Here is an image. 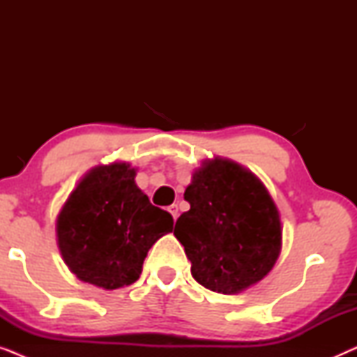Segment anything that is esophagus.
Returning <instances> with one entry per match:
<instances>
[{"mask_svg": "<svg viewBox=\"0 0 357 357\" xmlns=\"http://www.w3.org/2000/svg\"><path fill=\"white\" fill-rule=\"evenodd\" d=\"M167 211L172 214L174 221H177V218H178V206H177V204H170V206L167 208Z\"/></svg>", "mask_w": 357, "mask_h": 357, "instance_id": "34e87169", "label": "esophagus"}]
</instances>
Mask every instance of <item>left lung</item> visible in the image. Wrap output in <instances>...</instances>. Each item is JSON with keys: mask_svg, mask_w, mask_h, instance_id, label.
<instances>
[{"mask_svg": "<svg viewBox=\"0 0 357 357\" xmlns=\"http://www.w3.org/2000/svg\"><path fill=\"white\" fill-rule=\"evenodd\" d=\"M183 198L190 209L177 219L174 236L199 284L237 294L271 271L281 252V219L255 174L234 160L206 159Z\"/></svg>", "mask_w": 357, "mask_h": 357, "instance_id": "8db88e82", "label": "left lung"}]
</instances>
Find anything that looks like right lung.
<instances>
[{
    "instance_id": "add662e5",
    "label": "right lung",
    "mask_w": 357,
    "mask_h": 357,
    "mask_svg": "<svg viewBox=\"0 0 357 357\" xmlns=\"http://www.w3.org/2000/svg\"><path fill=\"white\" fill-rule=\"evenodd\" d=\"M135 177L136 169L126 162L97 165L63 204L58 248L81 281L109 291L130 286L149 248L172 232V216L151 204Z\"/></svg>"
}]
</instances>
